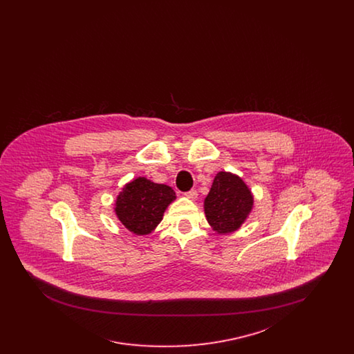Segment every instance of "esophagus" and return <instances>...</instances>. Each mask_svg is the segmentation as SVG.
Returning <instances> with one entry per match:
<instances>
[{
	"instance_id": "1",
	"label": "esophagus",
	"mask_w": 354,
	"mask_h": 354,
	"mask_svg": "<svg viewBox=\"0 0 354 354\" xmlns=\"http://www.w3.org/2000/svg\"><path fill=\"white\" fill-rule=\"evenodd\" d=\"M185 196L188 198V199H196L198 198V191L196 189H191V191H188V192H185Z\"/></svg>"
}]
</instances>
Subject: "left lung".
I'll return each instance as SVG.
<instances>
[{
    "mask_svg": "<svg viewBox=\"0 0 354 354\" xmlns=\"http://www.w3.org/2000/svg\"><path fill=\"white\" fill-rule=\"evenodd\" d=\"M253 195L240 176L220 171L204 199L207 221L220 235L231 234L241 227L251 214Z\"/></svg>",
    "mask_w": 354,
    "mask_h": 354,
    "instance_id": "left-lung-1",
    "label": "left lung"
}]
</instances>
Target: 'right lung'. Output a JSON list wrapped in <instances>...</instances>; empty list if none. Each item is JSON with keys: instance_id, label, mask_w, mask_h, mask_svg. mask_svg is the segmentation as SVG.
<instances>
[{"instance_id": "add662e5", "label": "right lung", "mask_w": 354, "mask_h": 354, "mask_svg": "<svg viewBox=\"0 0 354 354\" xmlns=\"http://www.w3.org/2000/svg\"><path fill=\"white\" fill-rule=\"evenodd\" d=\"M176 199L175 191L139 176L119 192L115 214L120 223L135 235H149L163 219L169 203Z\"/></svg>"}]
</instances>
